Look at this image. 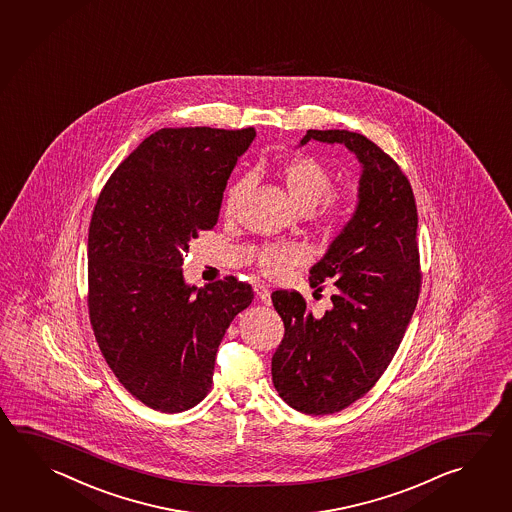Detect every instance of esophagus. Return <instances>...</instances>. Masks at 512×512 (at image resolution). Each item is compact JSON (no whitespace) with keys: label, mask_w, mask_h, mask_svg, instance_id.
<instances>
[{"label":"esophagus","mask_w":512,"mask_h":512,"mask_svg":"<svg viewBox=\"0 0 512 512\" xmlns=\"http://www.w3.org/2000/svg\"><path fill=\"white\" fill-rule=\"evenodd\" d=\"M255 293L259 296L262 304H271V295H269V289L266 284H255Z\"/></svg>","instance_id":"34e87169"}]
</instances>
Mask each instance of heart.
<instances>
[{
  "label": "heart",
  "mask_w": 512,
  "mask_h": 512,
  "mask_svg": "<svg viewBox=\"0 0 512 512\" xmlns=\"http://www.w3.org/2000/svg\"><path fill=\"white\" fill-rule=\"evenodd\" d=\"M277 178L282 181L291 203L302 212H311L320 203L323 205V221L327 225H341L349 217L347 203L332 192L331 172L322 163L305 154H296L278 163ZM244 180L228 185L225 192V216L235 217L241 207ZM309 250L300 243H273L262 246L255 253V264L262 275L280 278L289 269L300 266L309 260Z\"/></svg>",
  "instance_id": "1"
}]
</instances>
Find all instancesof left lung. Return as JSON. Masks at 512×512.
Listing matches in <instances>:
<instances>
[{"label": "left lung", "mask_w": 512, "mask_h": 512, "mask_svg": "<svg viewBox=\"0 0 512 512\" xmlns=\"http://www.w3.org/2000/svg\"><path fill=\"white\" fill-rule=\"evenodd\" d=\"M309 140L343 144L363 171L358 207L320 262L311 287L336 286L322 316L298 291L278 289L273 305L286 332L271 359L273 385L291 408L325 415L367 394L401 345L421 293L417 207L401 167L367 136L309 129Z\"/></svg>", "instance_id": "8db88e82"}]
</instances>
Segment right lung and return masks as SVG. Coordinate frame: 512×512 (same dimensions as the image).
I'll list each match as a JSON object with an SVG mask.
<instances>
[{
  "instance_id": "obj_1",
  "label": "right lung",
  "mask_w": 512,
  "mask_h": 512,
  "mask_svg": "<svg viewBox=\"0 0 512 512\" xmlns=\"http://www.w3.org/2000/svg\"><path fill=\"white\" fill-rule=\"evenodd\" d=\"M255 129L163 127L120 163L88 234V309L109 368L145 406L185 412L205 399L226 329L252 304L235 277L183 280V257L219 219L226 181Z\"/></svg>"
}]
</instances>
